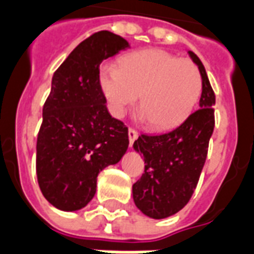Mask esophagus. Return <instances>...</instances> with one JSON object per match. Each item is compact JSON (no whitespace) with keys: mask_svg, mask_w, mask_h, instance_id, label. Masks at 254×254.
<instances>
[{"mask_svg":"<svg viewBox=\"0 0 254 254\" xmlns=\"http://www.w3.org/2000/svg\"><path fill=\"white\" fill-rule=\"evenodd\" d=\"M127 136H129V145L132 146L133 142L136 141L137 137H138V132L132 129V127H129V130H127Z\"/></svg>","mask_w":254,"mask_h":254,"instance_id":"obj_1","label":"esophagus"}]
</instances>
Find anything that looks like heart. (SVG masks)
I'll use <instances>...</instances> for the list:
<instances>
[{"instance_id":"b5f03b06","label":"heart","mask_w":254,"mask_h":254,"mask_svg":"<svg viewBox=\"0 0 254 254\" xmlns=\"http://www.w3.org/2000/svg\"><path fill=\"white\" fill-rule=\"evenodd\" d=\"M101 87L113 116L122 117L140 97L144 120L155 130L178 127L194 110L202 94L198 65L163 50L124 56L117 65H103Z\"/></svg>"}]
</instances>
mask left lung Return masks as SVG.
<instances>
[{
  "label": "left lung",
  "mask_w": 254,
  "mask_h": 254,
  "mask_svg": "<svg viewBox=\"0 0 254 254\" xmlns=\"http://www.w3.org/2000/svg\"><path fill=\"white\" fill-rule=\"evenodd\" d=\"M190 58L202 75L199 109L171 132L138 136L133 148L144 156L145 171L133 185L137 208L153 219L171 217L189 203L198 185L214 130L215 94L204 65L194 52Z\"/></svg>",
  "instance_id": "1"
}]
</instances>
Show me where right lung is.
<instances>
[{
    "label": "right lung",
    "instance_id": "add662e5",
    "mask_svg": "<svg viewBox=\"0 0 254 254\" xmlns=\"http://www.w3.org/2000/svg\"><path fill=\"white\" fill-rule=\"evenodd\" d=\"M127 48L124 37L97 32L52 76L37 134L36 174L44 198L59 210L83 208L95 195L99 172L127 152V127L108 112L99 82L102 60Z\"/></svg>",
    "mask_w": 254,
    "mask_h": 254
}]
</instances>
